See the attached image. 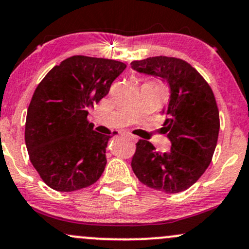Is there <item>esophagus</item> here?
Wrapping results in <instances>:
<instances>
[{"label":"esophagus","instance_id":"1","mask_svg":"<svg viewBox=\"0 0 249 249\" xmlns=\"http://www.w3.org/2000/svg\"><path fill=\"white\" fill-rule=\"evenodd\" d=\"M125 136H126V137H129L130 140L132 141V142H137V140H138V138L136 137L135 135H132L131 132H125Z\"/></svg>","mask_w":249,"mask_h":249}]
</instances>
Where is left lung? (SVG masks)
<instances>
[{
  "label": "left lung",
  "instance_id": "obj_1",
  "mask_svg": "<svg viewBox=\"0 0 249 249\" xmlns=\"http://www.w3.org/2000/svg\"><path fill=\"white\" fill-rule=\"evenodd\" d=\"M131 67L164 81L171 89L161 112L164 133L172 148L159 153L140 140L132 156V171L153 190L178 193L187 190L204 174L213 160L219 132V112L213 91L190 63L175 57L156 56L133 61Z\"/></svg>",
  "mask_w": 249,
  "mask_h": 249
}]
</instances>
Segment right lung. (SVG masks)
Masks as SVG:
<instances>
[{"label":"right lung","instance_id":"add662e5","mask_svg":"<svg viewBox=\"0 0 249 249\" xmlns=\"http://www.w3.org/2000/svg\"><path fill=\"white\" fill-rule=\"evenodd\" d=\"M125 68L114 59L78 54L52 68L36 88L25 142L33 167L49 187L72 192L101 177L111 137L94 131L88 109L108 94Z\"/></svg>","mask_w":249,"mask_h":249}]
</instances>
